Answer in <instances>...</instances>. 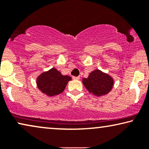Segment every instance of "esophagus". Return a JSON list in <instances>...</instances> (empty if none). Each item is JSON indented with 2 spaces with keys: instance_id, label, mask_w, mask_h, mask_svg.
<instances>
[{
  "instance_id": "1",
  "label": "esophagus",
  "mask_w": 149,
  "mask_h": 149,
  "mask_svg": "<svg viewBox=\"0 0 149 149\" xmlns=\"http://www.w3.org/2000/svg\"><path fill=\"white\" fill-rule=\"evenodd\" d=\"M72 78H73V79H79V76H77V77L73 76Z\"/></svg>"
}]
</instances>
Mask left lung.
I'll return each instance as SVG.
<instances>
[{
  "mask_svg": "<svg viewBox=\"0 0 149 149\" xmlns=\"http://www.w3.org/2000/svg\"><path fill=\"white\" fill-rule=\"evenodd\" d=\"M82 83L90 93L100 96L107 95L111 91L114 80L109 74L99 70H95L89 74L87 78L82 79Z\"/></svg>",
  "mask_w": 149,
  "mask_h": 149,
  "instance_id": "left-lung-1",
  "label": "left lung"
}]
</instances>
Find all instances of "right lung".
Segmentation results:
<instances>
[{
    "label": "right lung",
    "instance_id": "right-lung-1",
    "mask_svg": "<svg viewBox=\"0 0 149 149\" xmlns=\"http://www.w3.org/2000/svg\"><path fill=\"white\" fill-rule=\"evenodd\" d=\"M72 80L69 75H63L55 68L43 72L37 77L38 88L46 95L53 96L63 93L68 81Z\"/></svg>",
    "mask_w": 149,
    "mask_h": 149
}]
</instances>
